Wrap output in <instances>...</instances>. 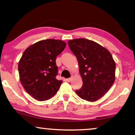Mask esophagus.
I'll return each instance as SVG.
<instances>
[{
	"label": "esophagus",
	"instance_id": "34e87169",
	"mask_svg": "<svg viewBox=\"0 0 135 135\" xmlns=\"http://www.w3.org/2000/svg\"><path fill=\"white\" fill-rule=\"evenodd\" d=\"M71 80H72V78H68V79H66V80L67 82H70Z\"/></svg>",
	"mask_w": 135,
	"mask_h": 135
}]
</instances>
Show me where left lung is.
Instances as JSON below:
<instances>
[{
  "mask_svg": "<svg viewBox=\"0 0 135 135\" xmlns=\"http://www.w3.org/2000/svg\"><path fill=\"white\" fill-rule=\"evenodd\" d=\"M78 61L83 84L76 91L79 97L94 102L102 97L115 79V64L109 51L96 42L85 38L68 41Z\"/></svg>",
  "mask_w": 135,
  "mask_h": 135,
  "instance_id": "obj_1",
  "label": "left lung"
}]
</instances>
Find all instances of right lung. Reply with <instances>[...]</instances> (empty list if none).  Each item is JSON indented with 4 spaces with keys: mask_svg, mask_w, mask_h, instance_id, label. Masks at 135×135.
<instances>
[{
    "mask_svg": "<svg viewBox=\"0 0 135 135\" xmlns=\"http://www.w3.org/2000/svg\"><path fill=\"white\" fill-rule=\"evenodd\" d=\"M66 46L62 40L47 39L30 45L23 52L18 65L20 80L34 99L46 100L57 93L62 81L56 78V59Z\"/></svg>",
    "mask_w": 135,
    "mask_h": 135,
    "instance_id": "add662e5",
    "label": "right lung"
}]
</instances>
